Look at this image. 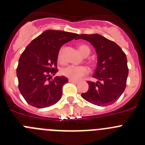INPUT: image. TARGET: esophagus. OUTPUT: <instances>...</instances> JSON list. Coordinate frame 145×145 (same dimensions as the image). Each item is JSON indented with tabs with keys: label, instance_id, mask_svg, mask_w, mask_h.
I'll use <instances>...</instances> for the list:
<instances>
[{
	"label": "esophagus",
	"instance_id": "esophagus-1",
	"mask_svg": "<svg viewBox=\"0 0 145 145\" xmlns=\"http://www.w3.org/2000/svg\"><path fill=\"white\" fill-rule=\"evenodd\" d=\"M69 82H70V83H72V84H78V80H72V79H69Z\"/></svg>",
	"mask_w": 145,
	"mask_h": 145
}]
</instances>
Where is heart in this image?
Wrapping results in <instances>:
<instances>
[{
	"label": "heart",
	"mask_w": 145,
	"mask_h": 145,
	"mask_svg": "<svg viewBox=\"0 0 145 145\" xmlns=\"http://www.w3.org/2000/svg\"><path fill=\"white\" fill-rule=\"evenodd\" d=\"M79 51L84 57L88 56L90 54V48L86 45H80L79 46ZM58 59L59 61L62 60V52L60 50L58 54ZM89 70L86 66H78V65H70L64 67L60 70V72L63 76L67 77L72 80H79L82 77L88 73Z\"/></svg>",
	"instance_id": "heart-1"
}]
</instances>
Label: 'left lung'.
<instances>
[{"instance_id": "1", "label": "left lung", "mask_w": 145, "mask_h": 145, "mask_svg": "<svg viewBox=\"0 0 145 145\" xmlns=\"http://www.w3.org/2000/svg\"><path fill=\"white\" fill-rule=\"evenodd\" d=\"M78 39L89 42L97 54V66L93 78L99 81H88V90L81 93V97L101 107L115 103L126 86L129 69L125 53L115 42L99 34H81Z\"/></svg>"}]
</instances>
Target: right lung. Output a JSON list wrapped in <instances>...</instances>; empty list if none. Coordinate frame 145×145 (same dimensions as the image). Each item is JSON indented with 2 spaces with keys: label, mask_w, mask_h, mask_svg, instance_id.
I'll return each instance as SVG.
<instances>
[{
  "label": "right lung",
  "mask_w": 145,
  "mask_h": 145,
  "mask_svg": "<svg viewBox=\"0 0 145 145\" xmlns=\"http://www.w3.org/2000/svg\"><path fill=\"white\" fill-rule=\"evenodd\" d=\"M76 33L48 29L33 40L19 59L16 75L19 89L29 105L38 108L54 105L60 100L62 87L68 82L65 76H56L61 47L73 39Z\"/></svg>",
  "instance_id": "1"
}]
</instances>
